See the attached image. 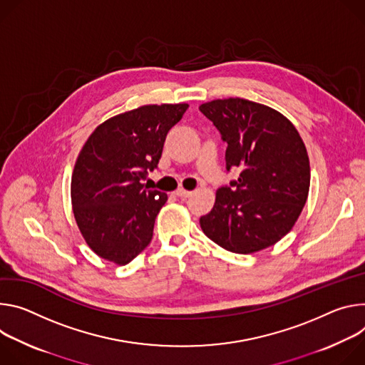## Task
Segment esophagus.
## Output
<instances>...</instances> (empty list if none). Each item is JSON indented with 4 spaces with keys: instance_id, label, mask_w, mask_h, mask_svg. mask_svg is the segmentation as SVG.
I'll list each match as a JSON object with an SVG mask.
<instances>
[{
    "instance_id": "obj_1",
    "label": "esophagus",
    "mask_w": 365,
    "mask_h": 365,
    "mask_svg": "<svg viewBox=\"0 0 365 365\" xmlns=\"http://www.w3.org/2000/svg\"><path fill=\"white\" fill-rule=\"evenodd\" d=\"M175 194H177L178 197H181V198H188V197H191L192 191H187V190H184V188H178V190L175 191Z\"/></svg>"
}]
</instances>
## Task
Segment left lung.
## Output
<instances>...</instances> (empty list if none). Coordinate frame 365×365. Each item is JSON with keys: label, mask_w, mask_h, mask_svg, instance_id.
Segmentation results:
<instances>
[{"label": "left lung", "mask_w": 365, "mask_h": 365, "mask_svg": "<svg viewBox=\"0 0 365 365\" xmlns=\"http://www.w3.org/2000/svg\"><path fill=\"white\" fill-rule=\"evenodd\" d=\"M222 135L226 170L239 178L220 187L212 212L200 217L205 235L235 254L265 250L286 236L309 194L306 146L292 121L277 110L244 98L200 106Z\"/></svg>", "instance_id": "obj_1"}]
</instances>
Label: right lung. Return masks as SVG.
Listing matches in <instances>:
<instances>
[{
	"label": "right lung",
	"mask_w": 365,
	"mask_h": 365,
	"mask_svg": "<svg viewBox=\"0 0 365 365\" xmlns=\"http://www.w3.org/2000/svg\"><path fill=\"white\" fill-rule=\"evenodd\" d=\"M188 104H152L101 123L75 162L71 198L76 225L101 258L126 265L148 245L168 200L142 181L156 167L167 133Z\"/></svg>",
	"instance_id": "add662e5"
}]
</instances>
